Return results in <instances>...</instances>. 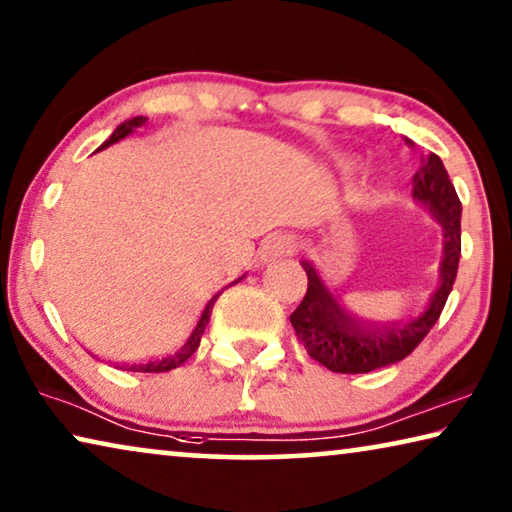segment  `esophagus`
Masks as SVG:
<instances>
[{
	"label": "esophagus",
	"mask_w": 512,
	"mask_h": 512,
	"mask_svg": "<svg viewBox=\"0 0 512 512\" xmlns=\"http://www.w3.org/2000/svg\"><path fill=\"white\" fill-rule=\"evenodd\" d=\"M295 251V240L290 235H270L261 247L263 261H274V258L290 256Z\"/></svg>",
	"instance_id": "obj_1"
}]
</instances>
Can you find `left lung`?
<instances>
[{
    "label": "left lung",
    "instance_id": "obj_1",
    "mask_svg": "<svg viewBox=\"0 0 512 512\" xmlns=\"http://www.w3.org/2000/svg\"><path fill=\"white\" fill-rule=\"evenodd\" d=\"M407 144H412L407 139ZM414 174L412 196L444 229V261L439 267V286L421 313L393 325L361 322L338 304L311 263L302 261L309 288L302 304L290 316L297 338L304 350L334 373H371L375 368L391 366L405 359L419 345L435 322L451 295L460 263V215L462 203L448 178L442 160L435 153L421 160Z\"/></svg>",
    "mask_w": 512,
    "mask_h": 512
}]
</instances>
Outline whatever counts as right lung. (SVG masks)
Instances as JSON below:
<instances>
[{
	"label": "right lung",
	"instance_id": "1",
	"mask_svg": "<svg viewBox=\"0 0 512 512\" xmlns=\"http://www.w3.org/2000/svg\"><path fill=\"white\" fill-rule=\"evenodd\" d=\"M144 123H146V116H135V119L121 123L119 128H116V130L112 132V137H109L100 148H107V146L116 144V141L123 139V137H128L132 130L141 128V125H144ZM240 279H242V277H240ZM240 279H235L233 283H238ZM233 283H231V286H233ZM222 293H224V288L219 290V293H217L215 297H210V302L206 304V309H203L199 322H196V327L192 329V334L187 336V341H185L183 345H180V348H178L176 352H171V355L157 359V361H148V364H132V366H125V371H132V373H167V371H174V368H178L180 364H185V361L194 355L196 348H199L201 336H203V332H206V325H208V320H210L212 306H215L217 297L222 295Z\"/></svg>",
	"mask_w": 512,
	"mask_h": 512
}]
</instances>
